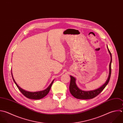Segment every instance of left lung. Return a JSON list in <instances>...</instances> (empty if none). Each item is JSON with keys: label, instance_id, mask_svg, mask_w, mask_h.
<instances>
[{"label": "left lung", "instance_id": "8db88e82", "mask_svg": "<svg viewBox=\"0 0 123 123\" xmlns=\"http://www.w3.org/2000/svg\"><path fill=\"white\" fill-rule=\"evenodd\" d=\"M107 48L111 56V62L109 65V70H110L109 75L107 80L103 85H102L100 87L97 89H95L94 90H92V91H82L77 87L75 83V78L72 76H70L71 81H70V84L69 86V90L71 94L74 98L78 99H87L93 98L95 97H96L97 96H98L104 89V88L106 87V86L109 83L110 77H111V63L112 61V58H111V53L109 49H108V47H107Z\"/></svg>", "mask_w": 123, "mask_h": 123}]
</instances>
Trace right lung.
I'll list each match as a JSON object with an SVG mask.
<instances>
[{"label": "right lung", "instance_id": "right-lung-1", "mask_svg": "<svg viewBox=\"0 0 123 123\" xmlns=\"http://www.w3.org/2000/svg\"><path fill=\"white\" fill-rule=\"evenodd\" d=\"M12 77L13 80V81L14 82L15 84H16V86H17V87L18 88V89H19V90L21 92V93L26 98H30V99H41L43 98H44V97H45L49 92L50 88L51 87V86L53 83L54 80L52 82V83L50 84V85L49 86V87L46 89L44 90L43 91H38V92H29V91H26L24 89H23L22 88H21L16 83V82L15 81L12 74Z\"/></svg>", "mask_w": 123, "mask_h": 123}]
</instances>
